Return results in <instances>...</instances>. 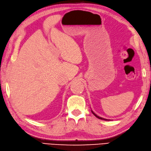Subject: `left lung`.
<instances>
[{"label":"left lung","instance_id":"1","mask_svg":"<svg viewBox=\"0 0 151 151\" xmlns=\"http://www.w3.org/2000/svg\"><path fill=\"white\" fill-rule=\"evenodd\" d=\"M92 113L93 114H94V115L96 116V117H97V118H98V119H101V120H105V121H107V119H104V118H102V117H99V116H98V115H96V114H94L92 111Z\"/></svg>","mask_w":151,"mask_h":151}]
</instances>
